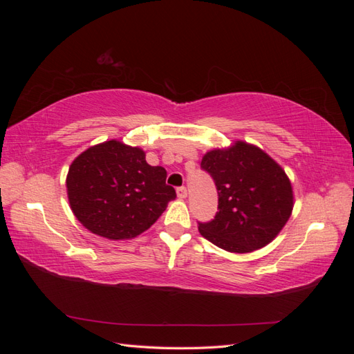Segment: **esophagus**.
I'll return each instance as SVG.
<instances>
[{
    "label": "esophagus",
    "mask_w": 354,
    "mask_h": 354,
    "mask_svg": "<svg viewBox=\"0 0 354 354\" xmlns=\"http://www.w3.org/2000/svg\"><path fill=\"white\" fill-rule=\"evenodd\" d=\"M177 196L178 199H185L187 196V189L185 186H181L177 189Z\"/></svg>",
    "instance_id": "1"
}]
</instances>
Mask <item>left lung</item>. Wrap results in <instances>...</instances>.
<instances>
[{"mask_svg": "<svg viewBox=\"0 0 354 354\" xmlns=\"http://www.w3.org/2000/svg\"><path fill=\"white\" fill-rule=\"evenodd\" d=\"M202 169L214 178L218 211L199 223L203 238L218 248L246 254L270 243L294 208V192L283 168L263 149L242 140L207 152Z\"/></svg>", "mask_w": 354, "mask_h": 354, "instance_id": "8db88e82", "label": "left lung"}]
</instances>
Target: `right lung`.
I'll use <instances>...</instances> for the list:
<instances>
[{"label": "right lung", "instance_id": "add662e5", "mask_svg": "<svg viewBox=\"0 0 354 354\" xmlns=\"http://www.w3.org/2000/svg\"><path fill=\"white\" fill-rule=\"evenodd\" d=\"M165 180V168L149 165L143 149L113 138L73 159L66 177L69 205L82 226L97 236L133 239L176 198Z\"/></svg>", "mask_w": 354, "mask_h": 354}]
</instances>
